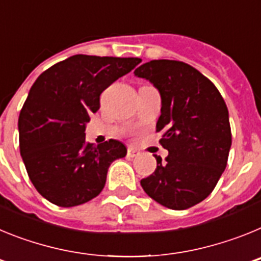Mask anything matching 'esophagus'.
Here are the masks:
<instances>
[{
    "label": "esophagus",
    "mask_w": 261,
    "mask_h": 261,
    "mask_svg": "<svg viewBox=\"0 0 261 261\" xmlns=\"http://www.w3.org/2000/svg\"><path fill=\"white\" fill-rule=\"evenodd\" d=\"M140 155V151H137L136 149H133V147H128V151H126V156H129V158H136V156Z\"/></svg>",
    "instance_id": "obj_1"
}]
</instances>
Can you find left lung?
<instances>
[{"label":"left lung","instance_id":"8db88e82","mask_svg":"<svg viewBox=\"0 0 261 261\" xmlns=\"http://www.w3.org/2000/svg\"><path fill=\"white\" fill-rule=\"evenodd\" d=\"M135 74L161 93L156 132L168 150L165 162L155 155V171L141 187L166 208H191L211 195L227 165L231 128L225 100L209 78L183 61L151 60Z\"/></svg>","mask_w":261,"mask_h":261}]
</instances>
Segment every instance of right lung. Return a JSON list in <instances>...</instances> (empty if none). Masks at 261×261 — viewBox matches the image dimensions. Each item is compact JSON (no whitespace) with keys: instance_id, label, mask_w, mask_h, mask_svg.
Listing matches in <instances>:
<instances>
[{"instance_id":"add662e5","label":"right lung","mask_w":261,"mask_h":261,"mask_svg":"<svg viewBox=\"0 0 261 261\" xmlns=\"http://www.w3.org/2000/svg\"><path fill=\"white\" fill-rule=\"evenodd\" d=\"M141 62L138 57L74 55L43 71L18 119L19 149L30 180L44 199L62 208L102 192L108 167L126 155L116 140L94 146L85 138L100 94Z\"/></svg>"}]
</instances>
